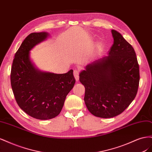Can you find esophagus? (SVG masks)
<instances>
[{"label":"esophagus","mask_w":152,"mask_h":152,"mask_svg":"<svg viewBox=\"0 0 152 152\" xmlns=\"http://www.w3.org/2000/svg\"><path fill=\"white\" fill-rule=\"evenodd\" d=\"M73 75H74L75 79L76 81H78L79 80V71L77 70H75L73 71Z\"/></svg>","instance_id":"obj_1"}]
</instances>
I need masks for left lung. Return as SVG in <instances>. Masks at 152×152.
Masks as SVG:
<instances>
[{"label": "left lung", "mask_w": 152, "mask_h": 152, "mask_svg": "<svg viewBox=\"0 0 152 152\" xmlns=\"http://www.w3.org/2000/svg\"><path fill=\"white\" fill-rule=\"evenodd\" d=\"M113 44L107 56L85 66L79 80L85 87L84 102L93 115L112 118L122 113L135 98L140 69L132 45L112 30Z\"/></svg>", "instance_id": "8db88e82"}]
</instances>
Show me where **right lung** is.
<instances>
[{
    "instance_id": "obj_1",
    "label": "right lung",
    "mask_w": 152,
    "mask_h": 152,
    "mask_svg": "<svg viewBox=\"0 0 152 152\" xmlns=\"http://www.w3.org/2000/svg\"><path fill=\"white\" fill-rule=\"evenodd\" d=\"M49 35L43 31L27 36L15 54L11 72V87L18 106L39 120L58 115L75 83L72 70L61 74L41 71L31 60L30 50Z\"/></svg>"
}]
</instances>
